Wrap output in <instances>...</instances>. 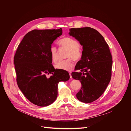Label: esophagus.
<instances>
[{"mask_svg":"<svg viewBox=\"0 0 131 131\" xmlns=\"http://www.w3.org/2000/svg\"><path fill=\"white\" fill-rule=\"evenodd\" d=\"M69 76H70V78H71L72 76H71V71H69Z\"/></svg>","mask_w":131,"mask_h":131,"instance_id":"esophagus-1","label":"esophagus"}]
</instances>
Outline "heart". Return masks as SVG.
<instances>
[{"mask_svg": "<svg viewBox=\"0 0 131 131\" xmlns=\"http://www.w3.org/2000/svg\"><path fill=\"white\" fill-rule=\"evenodd\" d=\"M59 44L62 47L68 49L66 58L68 59L60 61L55 65V68L63 70L69 71L74 67L73 59L78 61L82 57V50L78 41L70 37H65L61 39ZM51 59L56 63L58 60V51L55 46H51L50 49Z\"/></svg>", "mask_w": 131, "mask_h": 131, "instance_id": "heart-1", "label": "heart"}]
</instances>
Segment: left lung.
Returning <instances> with one entry per match:
<instances>
[{"label": "left lung", "instance_id": "obj_1", "mask_svg": "<svg viewBox=\"0 0 131 131\" xmlns=\"http://www.w3.org/2000/svg\"><path fill=\"white\" fill-rule=\"evenodd\" d=\"M69 34L83 46L82 57L72 77L80 80L82 87L77 93L81 102L90 103L98 99L105 91L111 77L113 61L108 45L96 29L89 27L70 28Z\"/></svg>", "mask_w": 131, "mask_h": 131}]
</instances>
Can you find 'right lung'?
<instances>
[{
	"mask_svg": "<svg viewBox=\"0 0 131 131\" xmlns=\"http://www.w3.org/2000/svg\"><path fill=\"white\" fill-rule=\"evenodd\" d=\"M62 34L61 28L32 30L25 35L14 57L17 85L27 100L38 106L52 104L58 96L59 83L70 78L67 71L55 69L52 64L50 49ZM50 73L52 75L47 78Z\"/></svg>",
	"mask_w": 131,
	"mask_h": 131,
	"instance_id": "add662e5",
	"label": "right lung"
}]
</instances>
